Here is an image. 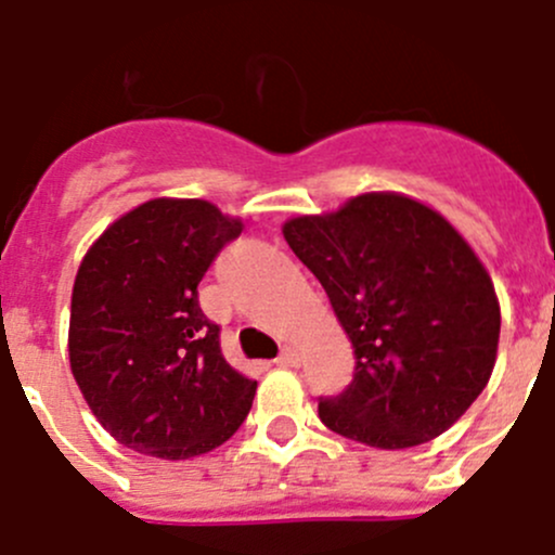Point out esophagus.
<instances>
[{
  "label": "esophagus",
  "instance_id": "34e87169",
  "mask_svg": "<svg viewBox=\"0 0 555 555\" xmlns=\"http://www.w3.org/2000/svg\"><path fill=\"white\" fill-rule=\"evenodd\" d=\"M273 363H276L279 369H293V365H298V363H300V354H298V349H293V347L282 349V354H279V358L273 360Z\"/></svg>",
  "mask_w": 555,
  "mask_h": 555
}]
</instances>
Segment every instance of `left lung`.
Listing matches in <instances>:
<instances>
[{
    "label": "left lung",
    "instance_id": "1",
    "mask_svg": "<svg viewBox=\"0 0 555 555\" xmlns=\"http://www.w3.org/2000/svg\"><path fill=\"white\" fill-rule=\"evenodd\" d=\"M354 349L347 390L320 401L331 431L379 450L431 442L475 403L496 365L491 273L428 203L363 192L282 224Z\"/></svg>",
    "mask_w": 555,
    "mask_h": 555
}]
</instances>
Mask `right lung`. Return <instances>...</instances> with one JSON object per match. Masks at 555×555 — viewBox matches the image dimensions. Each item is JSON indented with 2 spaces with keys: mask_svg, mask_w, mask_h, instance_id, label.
I'll list each match as a JSON object with an SVG mask.
<instances>
[{
  "mask_svg": "<svg viewBox=\"0 0 555 555\" xmlns=\"http://www.w3.org/2000/svg\"><path fill=\"white\" fill-rule=\"evenodd\" d=\"M244 222L197 197H154L89 246L69 304V369L124 448L186 461L228 442L257 382L219 349L197 284Z\"/></svg>",
  "mask_w": 555,
  "mask_h": 555,
  "instance_id": "add662e5",
  "label": "right lung"
}]
</instances>
